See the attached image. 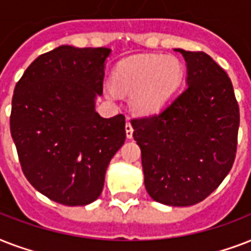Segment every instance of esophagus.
<instances>
[{
	"label": "esophagus",
	"mask_w": 251,
	"mask_h": 251,
	"mask_svg": "<svg viewBox=\"0 0 251 251\" xmlns=\"http://www.w3.org/2000/svg\"><path fill=\"white\" fill-rule=\"evenodd\" d=\"M125 130H126V137L129 138V139H130V138H133V126H131L130 121L126 122Z\"/></svg>",
	"instance_id": "obj_1"
}]
</instances>
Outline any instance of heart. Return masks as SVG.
I'll return each instance as SVG.
<instances>
[{
  "mask_svg": "<svg viewBox=\"0 0 251 251\" xmlns=\"http://www.w3.org/2000/svg\"><path fill=\"white\" fill-rule=\"evenodd\" d=\"M183 69L173 56L131 57L121 61L113 72V83L118 91L131 92V106L141 114H151L164 105L182 79ZM109 96H116L113 88Z\"/></svg>",
  "mask_w": 251,
  "mask_h": 251,
  "instance_id": "b5f03b06",
  "label": "heart"
}]
</instances>
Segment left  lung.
Listing matches in <instances>:
<instances>
[{
    "label": "left lung",
    "instance_id": "1",
    "mask_svg": "<svg viewBox=\"0 0 251 251\" xmlns=\"http://www.w3.org/2000/svg\"><path fill=\"white\" fill-rule=\"evenodd\" d=\"M186 61V88L157 114L131 121L145 186L167 206L206 199L232 169L240 108L229 76L204 52L175 49Z\"/></svg>",
    "mask_w": 251,
    "mask_h": 251
}]
</instances>
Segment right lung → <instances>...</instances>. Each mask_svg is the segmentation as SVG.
I'll list each match as a JSON object with an SVG mask.
<instances>
[{
    "label": "right lung",
    "mask_w": 251,
    "mask_h": 251,
    "mask_svg": "<svg viewBox=\"0 0 251 251\" xmlns=\"http://www.w3.org/2000/svg\"><path fill=\"white\" fill-rule=\"evenodd\" d=\"M109 54V48L61 45L37 57L14 90L10 131L22 171L65 206L100 197L106 168L125 142V116L102 118L95 110Z\"/></svg>",
    "instance_id": "1"
}]
</instances>
